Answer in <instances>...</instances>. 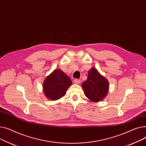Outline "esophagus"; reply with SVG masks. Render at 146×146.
<instances>
[{
  "label": "esophagus",
  "instance_id": "obj_1",
  "mask_svg": "<svg viewBox=\"0 0 146 146\" xmlns=\"http://www.w3.org/2000/svg\"><path fill=\"white\" fill-rule=\"evenodd\" d=\"M74 81L75 84H80L81 83V80H78V79H75Z\"/></svg>",
  "mask_w": 146,
  "mask_h": 146
}]
</instances>
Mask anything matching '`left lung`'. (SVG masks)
I'll use <instances>...</instances> for the list:
<instances>
[{
	"label": "left lung",
	"mask_w": 146,
	"mask_h": 146,
	"mask_svg": "<svg viewBox=\"0 0 146 146\" xmlns=\"http://www.w3.org/2000/svg\"><path fill=\"white\" fill-rule=\"evenodd\" d=\"M82 87L86 96L90 101L98 102L107 96L109 90V83L95 67L88 71L87 80L83 82Z\"/></svg>",
	"instance_id": "8db88e82"
}]
</instances>
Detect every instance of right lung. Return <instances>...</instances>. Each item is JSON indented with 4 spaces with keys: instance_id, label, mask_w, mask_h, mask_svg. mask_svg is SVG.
I'll return each mask as SVG.
<instances>
[{
    "instance_id": "right-lung-1",
    "label": "right lung",
    "mask_w": 146,
    "mask_h": 146,
    "mask_svg": "<svg viewBox=\"0 0 146 146\" xmlns=\"http://www.w3.org/2000/svg\"><path fill=\"white\" fill-rule=\"evenodd\" d=\"M72 84L71 78L65 73L61 70L55 69L44 80L43 92L49 100L55 101L65 95Z\"/></svg>"
}]
</instances>
